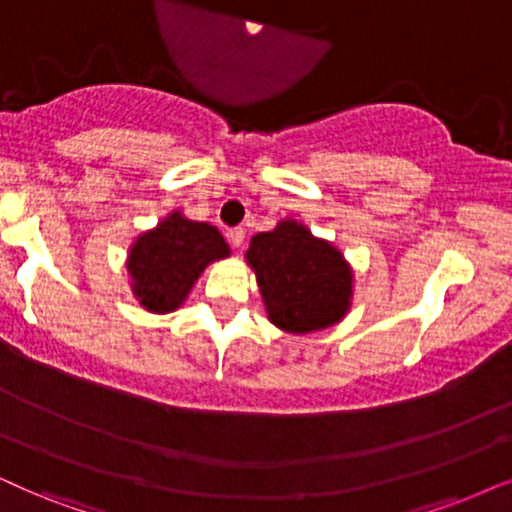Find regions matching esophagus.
Segmentation results:
<instances>
[{
  "label": "esophagus",
  "mask_w": 512,
  "mask_h": 512,
  "mask_svg": "<svg viewBox=\"0 0 512 512\" xmlns=\"http://www.w3.org/2000/svg\"><path fill=\"white\" fill-rule=\"evenodd\" d=\"M228 237H230L232 247L240 249L242 244H244V237H247V230H244V228H232V230L228 232Z\"/></svg>",
  "instance_id": "obj_1"
}]
</instances>
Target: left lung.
Returning <instances> with one entry per match:
<instances>
[{
    "label": "left lung",
    "instance_id": "obj_1",
    "mask_svg": "<svg viewBox=\"0 0 512 512\" xmlns=\"http://www.w3.org/2000/svg\"><path fill=\"white\" fill-rule=\"evenodd\" d=\"M247 261L256 270L272 324L284 331L308 334L331 327L348 310L353 277L343 256L296 221L256 235Z\"/></svg>",
    "mask_w": 512,
    "mask_h": 512
}]
</instances>
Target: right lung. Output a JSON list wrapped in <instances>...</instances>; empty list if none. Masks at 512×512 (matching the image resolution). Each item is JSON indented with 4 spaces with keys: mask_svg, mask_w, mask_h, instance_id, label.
Returning <instances> with one entry per match:
<instances>
[{
    "mask_svg": "<svg viewBox=\"0 0 512 512\" xmlns=\"http://www.w3.org/2000/svg\"><path fill=\"white\" fill-rule=\"evenodd\" d=\"M228 256V244L207 223L169 216L145 232L129 254L134 291L152 313H169L185 301L199 272Z\"/></svg>",
    "mask_w": 512,
    "mask_h": 512,
    "instance_id": "right-lung-1",
    "label": "right lung"
}]
</instances>
